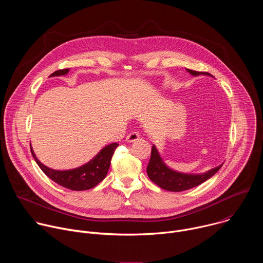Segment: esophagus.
<instances>
[{"label":"esophagus","instance_id":"34e87169","mask_svg":"<svg viewBox=\"0 0 263 263\" xmlns=\"http://www.w3.org/2000/svg\"><path fill=\"white\" fill-rule=\"evenodd\" d=\"M127 141L128 142H133V141H136L137 139H139V133L136 132V131H132L131 133H129L127 135Z\"/></svg>","mask_w":263,"mask_h":263}]
</instances>
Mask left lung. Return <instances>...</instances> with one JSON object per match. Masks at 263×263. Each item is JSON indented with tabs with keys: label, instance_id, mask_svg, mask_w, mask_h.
Here are the masks:
<instances>
[{
	"label": "left lung",
	"instance_id": "left-lung-1",
	"mask_svg": "<svg viewBox=\"0 0 263 263\" xmlns=\"http://www.w3.org/2000/svg\"><path fill=\"white\" fill-rule=\"evenodd\" d=\"M193 76H200V74H209L207 72L196 71L193 69H186ZM222 163L214 168L209 170L204 174H184L180 172H176L170 168L162 160L161 156L158 153L157 147L153 144L151 159L148 161L146 167V174L148 178L151 179L155 184H157L161 189L168 192H183L194 189V187L202 184L213 175H215L218 170L221 167Z\"/></svg>",
	"mask_w": 263,
	"mask_h": 263
}]
</instances>
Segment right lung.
<instances>
[{"instance_id":"right-lung-1","label":"right lung","mask_w":263,"mask_h":263,"mask_svg":"<svg viewBox=\"0 0 263 263\" xmlns=\"http://www.w3.org/2000/svg\"><path fill=\"white\" fill-rule=\"evenodd\" d=\"M69 71V68L59 69L54 71L50 77H56V76H63ZM118 143L114 142L110 143L106 146H104L101 151L87 163L72 168V170H66V171H57L50 168L43 164L37 157L35 156V153L31 145V153L39 164L41 170L54 182L57 184L68 189L70 191H87L90 189H93L101 181L104 180L106 177L110 161L112 156H114L115 149L118 147Z\"/></svg>"}]
</instances>
